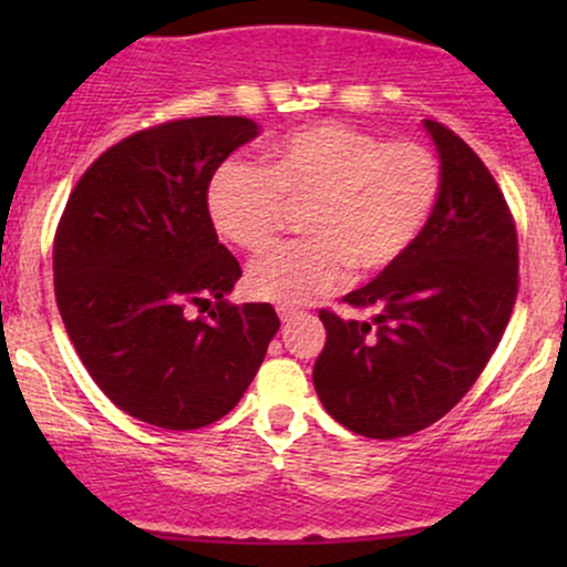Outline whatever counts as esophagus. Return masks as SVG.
I'll return each mask as SVG.
<instances>
[{
    "mask_svg": "<svg viewBox=\"0 0 567 567\" xmlns=\"http://www.w3.org/2000/svg\"><path fill=\"white\" fill-rule=\"evenodd\" d=\"M277 315H279V320H282V322H290V320H296V317L301 315V311H298V309H290V306H279Z\"/></svg>",
    "mask_w": 567,
    "mask_h": 567,
    "instance_id": "obj_1",
    "label": "esophagus"
}]
</instances>
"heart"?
Returning a JSON list of instances; mask_svg holds the SVG:
<instances>
[{
    "instance_id": "1",
    "label": "heart",
    "mask_w": 567,
    "mask_h": 567,
    "mask_svg": "<svg viewBox=\"0 0 567 567\" xmlns=\"http://www.w3.org/2000/svg\"><path fill=\"white\" fill-rule=\"evenodd\" d=\"M440 186V162L424 143L320 122L271 143L264 167L224 162L207 184V213L220 237L261 252L288 207L306 205L309 239L275 247L245 277L258 301L301 306L333 292L349 266L370 277L400 261L432 218Z\"/></svg>"
}]
</instances>
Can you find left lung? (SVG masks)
Listing matches in <instances>:
<instances>
[{"mask_svg":"<svg viewBox=\"0 0 567 567\" xmlns=\"http://www.w3.org/2000/svg\"><path fill=\"white\" fill-rule=\"evenodd\" d=\"M440 154V199L400 261L343 301L373 322L320 311L328 330L315 389L351 432L394 440L432 426L472 389L517 298V229L483 159L424 120Z\"/></svg>","mask_w":567,"mask_h":567,"instance_id":"obj_1","label":"left lung"}]
</instances>
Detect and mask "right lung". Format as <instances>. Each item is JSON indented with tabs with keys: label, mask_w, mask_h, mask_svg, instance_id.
I'll return each mask as SVG.
<instances>
[{
	"label": "right lung",
	"mask_w": 567,
	"mask_h": 567,
	"mask_svg": "<svg viewBox=\"0 0 567 567\" xmlns=\"http://www.w3.org/2000/svg\"><path fill=\"white\" fill-rule=\"evenodd\" d=\"M247 116H194L141 130L74 186L55 231V301L101 392L173 432L224 419L279 330L269 303L234 306L243 277L218 243L207 184L252 141ZM214 303L210 321L188 305Z\"/></svg>",
	"instance_id": "right-lung-1"
}]
</instances>
